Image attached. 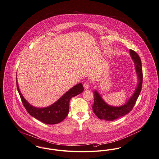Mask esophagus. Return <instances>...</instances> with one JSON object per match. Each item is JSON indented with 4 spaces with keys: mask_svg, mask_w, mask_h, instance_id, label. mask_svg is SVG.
Returning a JSON list of instances; mask_svg holds the SVG:
<instances>
[{
    "mask_svg": "<svg viewBox=\"0 0 159 159\" xmlns=\"http://www.w3.org/2000/svg\"><path fill=\"white\" fill-rule=\"evenodd\" d=\"M84 89H88L89 88V85L88 83H84Z\"/></svg>",
    "mask_w": 159,
    "mask_h": 159,
    "instance_id": "obj_1",
    "label": "esophagus"
}]
</instances>
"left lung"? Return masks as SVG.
Here are the masks:
<instances>
[{
	"label": "left lung",
	"mask_w": 159,
	"mask_h": 159,
	"mask_svg": "<svg viewBox=\"0 0 159 159\" xmlns=\"http://www.w3.org/2000/svg\"><path fill=\"white\" fill-rule=\"evenodd\" d=\"M130 53L134 62L136 73L139 80L136 91L127 103L119 107L109 106L103 100L100 95L97 91H93L94 103L93 106V110L97 116L100 120L113 121L129 113L135 105L136 102L140 94L143 81L142 68L140 57L133 50H130Z\"/></svg>",
	"instance_id": "left-lung-1"
}]
</instances>
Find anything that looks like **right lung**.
Wrapping results in <instances>:
<instances>
[{"instance_id":"right-lung-1","label":"right lung","mask_w":159,"mask_h":159,"mask_svg":"<svg viewBox=\"0 0 159 159\" xmlns=\"http://www.w3.org/2000/svg\"><path fill=\"white\" fill-rule=\"evenodd\" d=\"M17 88L21 102L27 112L38 120L47 124H56L62 121L69 112V103L71 98L82 93L84 89L82 84H76L51 106L44 108H38L30 105L25 99L19 89L17 81Z\"/></svg>"}]
</instances>
